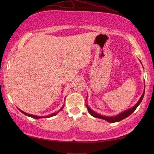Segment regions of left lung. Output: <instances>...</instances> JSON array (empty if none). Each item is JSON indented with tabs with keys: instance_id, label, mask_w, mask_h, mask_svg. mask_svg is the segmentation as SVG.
<instances>
[{
	"instance_id": "1",
	"label": "left lung",
	"mask_w": 154,
	"mask_h": 154,
	"mask_svg": "<svg viewBox=\"0 0 154 154\" xmlns=\"http://www.w3.org/2000/svg\"><path fill=\"white\" fill-rule=\"evenodd\" d=\"M143 95H144V92H143V93L142 94V97H140V99L138 100V102L136 104V105L134 106L132 108H131V109H130L128 110L124 111V112L120 113V114H119V115L115 116L108 117V116H102V115H100L99 114H98V113H97L95 112H94V111H93L92 110H91L90 108L88 106L87 104V110H88V111H89V112L90 113L91 115H92L93 116L95 117V118H98V119H101L105 120L108 121V122H119V121L122 120H123L124 119H126V118H127L128 116H129L130 114H132L134 112V110L136 109V108L138 107V106L139 105L140 103H141L142 100L143 99Z\"/></svg>"
}]
</instances>
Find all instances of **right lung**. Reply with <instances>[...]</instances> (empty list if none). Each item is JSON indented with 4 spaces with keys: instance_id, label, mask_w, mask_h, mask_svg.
<instances>
[{
    "instance_id": "add662e5",
    "label": "right lung",
    "mask_w": 154,
    "mask_h": 154,
    "mask_svg": "<svg viewBox=\"0 0 154 154\" xmlns=\"http://www.w3.org/2000/svg\"><path fill=\"white\" fill-rule=\"evenodd\" d=\"M62 109H63V107H62L61 109L60 110H61ZM19 110H20V109H19ZM20 112H22L23 114H24L25 115L28 116H30V117H32V118H33V119H40V118H50V117H51V116H55V115H56V114H57V112H55V113L51 114H50V115H48V116H35V115H33V114H30L26 113V112H24V111H22L21 110H20Z\"/></svg>"
}]
</instances>
